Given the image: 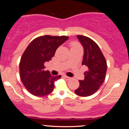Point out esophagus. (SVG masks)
I'll list each match as a JSON object with an SVG mask.
<instances>
[{
  "mask_svg": "<svg viewBox=\"0 0 129 129\" xmlns=\"http://www.w3.org/2000/svg\"><path fill=\"white\" fill-rule=\"evenodd\" d=\"M63 78H64V79L66 80V81H69V80H70L71 79V78H70V77H68L67 76H63Z\"/></svg>",
  "mask_w": 129,
  "mask_h": 129,
  "instance_id": "1",
  "label": "esophagus"
}]
</instances>
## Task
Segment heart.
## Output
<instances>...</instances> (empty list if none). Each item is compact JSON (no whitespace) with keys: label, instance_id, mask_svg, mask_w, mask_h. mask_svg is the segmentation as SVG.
Listing matches in <instances>:
<instances>
[{"label":"heart","instance_id":"obj_1","mask_svg":"<svg viewBox=\"0 0 129 129\" xmlns=\"http://www.w3.org/2000/svg\"><path fill=\"white\" fill-rule=\"evenodd\" d=\"M70 46H71V48H75V47H79V44H78L77 42H75L71 43V44H70Z\"/></svg>","mask_w":129,"mask_h":129}]
</instances>
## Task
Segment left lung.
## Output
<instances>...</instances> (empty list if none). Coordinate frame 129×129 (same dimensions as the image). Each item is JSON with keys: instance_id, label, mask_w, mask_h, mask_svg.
<instances>
[{"instance_id": "1", "label": "left lung", "mask_w": 129, "mask_h": 129, "mask_svg": "<svg viewBox=\"0 0 129 129\" xmlns=\"http://www.w3.org/2000/svg\"><path fill=\"white\" fill-rule=\"evenodd\" d=\"M77 37L84 47L82 66L86 67L87 71L84 72V79L79 81V86L75 93L80 96L86 97L96 92L103 84L107 72V61L94 41L82 35Z\"/></svg>"}]
</instances>
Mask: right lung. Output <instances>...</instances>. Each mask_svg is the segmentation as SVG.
I'll use <instances>...</instances> for the list:
<instances>
[{
    "label": "right lung",
    "mask_w": 129,
    "mask_h": 129,
    "mask_svg": "<svg viewBox=\"0 0 129 129\" xmlns=\"http://www.w3.org/2000/svg\"><path fill=\"white\" fill-rule=\"evenodd\" d=\"M68 39L45 35L35 38L26 47L20 59L19 73L22 84L33 95L45 96L53 91L54 82L61 76H52L45 70L44 63L51 60L58 47Z\"/></svg>",
    "instance_id": "obj_1"
}]
</instances>
